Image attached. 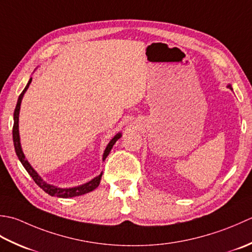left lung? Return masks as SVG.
Segmentation results:
<instances>
[{
    "label": "left lung",
    "instance_id": "8db88e82",
    "mask_svg": "<svg viewBox=\"0 0 252 252\" xmlns=\"http://www.w3.org/2000/svg\"><path fill=\"white\" fill-rule=\"evenodd\" d=\"M227 88H229L230 90H233V88H232V86H230V85H228V86H227Z\"/></svg>",
    "mask_w": 252,
    "mask_h": 252
}]
</instances>
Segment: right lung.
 I'll list each match as a JSON object with an SVG mask.
<instances>
[{"mask_svg":"<svg viewBox=\"0 0 252 252\" xmlns=\"http://www.w3.org/2000/svg\"><path fill=\"white\" fill-rule=\"evenodd\" d=\"M32 78H30L27 86L25 87V89L23 90L22 94H20L19 97H18V101H17V104L16 107H15V111H14V126H13V141H14V147H15V151H16V155L19 158V161L22 162L23 166L26 168V171L28 172V174L30 176L32 177V179L34 181V183L38 185V186L44 190L47 193H49L50 196L52 197H59V198H73V197H77V196H81V194H85L87 192H90L92 190H94V189L99 186L100 181H101V177H102V173L100 174L99 176L94 177L92 181L86 183L84 185H80V186H77V187H73V188H60V187H56L53 186V185H50L48 183H45L42 178H41L38 173L34 171L32 168V166L30 165L29 162L26 160L25 156H24V152L22 150V146H20V138H19V130H18V119H19V110H20V103H22V99L25 94L26 90L28 89L29 85L32 84ZM121 132L117 133L114 137L112 138V140L109 142V145L106 146L105 148V151L103 153V161L106 158V157L109 156L110 151L112 150L113 146H114V143L120 139L121 138Z\"/></svg>","mask_w":252,"mask_h":252,"instance_id":"obj_1","label":"right lung"}]
</instances>
